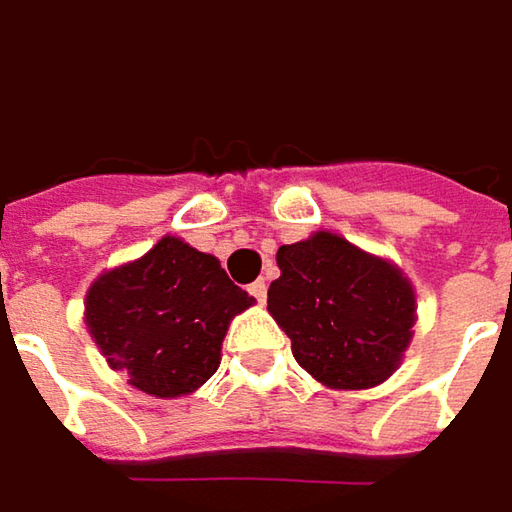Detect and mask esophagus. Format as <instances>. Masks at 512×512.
I'll list each match as a JSON object with an SVG mask.
<instances>
[{
    "mask_svg": "<svg viewBox=\"0 0 512 512\" xmlns=\"http://www.w3.org/2000/svg\"><path fill=\"white\" fill-rule=\"evenodd\" d=\"M247 291H250V296H256L259 302H265V296H268V282H265V279H256Z\"/></svg>",
    "mask_w": 512,
    "mask_h": 512,
    "instance_id": "1",
    "label": "esophagus"
}]
</instances>
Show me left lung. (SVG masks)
<instances>
[{
  "label": "left lung",
  "instance_id": "left-lung-1",
  "mask_svg": "<svg viewBox=\"0 0 512 512\" xmlns=\"http://www.w3.org/2000/svg\"><path fill=\"white\" fill-rule=\"evenodd\" d=\"M276 265L268 311L314 380L371 389L400 366L415 334V291L403 270L325 230L282 244Z\"/></svg>",
  "mask_w": 512,
  "mask_h": 512
}]
</instances>
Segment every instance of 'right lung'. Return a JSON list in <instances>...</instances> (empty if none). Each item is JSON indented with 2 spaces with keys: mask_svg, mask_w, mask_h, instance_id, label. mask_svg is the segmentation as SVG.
Instances as JSON below:
<instances>
[{
  "mask_svg": "<svg viewBox=\"0 0 512 512\" xmlns=\"http://www.w3.org/2000/svg\"><path fill=\"white\" fill-rule=\"evenodd\" d=\"M250 305L253 296L230 282L216 256L164 236L141 259L97 276L86 325L135 389L181 397L216 374L227 325Z\"/></svg>",
  "mask_w": 512,
  "mask_h": 512,
  "instance_id": "add662e5",
  "label": "right lung"
}]
</instances>
